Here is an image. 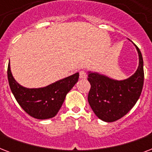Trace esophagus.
Segmentation results:
<instances>
[{
  "mask_svg": "<svg viewBox=\"0 0 152 152\" xmlns=\"http://www.w3.org/2000/svg\"><path fill=\"white\" fill-rule=\"evenodd\" d=\"M87 73L84 71L80 72V79H86L87 78Z\"/></svg>",
  "mask_w": 152,
  "mask_h": 152,
  "instance_id": "34e87169",
  "label": "esophagus"
}]
</instances>
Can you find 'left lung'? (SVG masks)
<instances>
[{
	"instance_id": "1",
	"label": "left lung",
	"mask_w": 152,
	"mask_h": 152,
	"mask_svg": "<svg viewBox=\"0 0 152 152\" xmlns=\"http://www.w3.org/2000/svg\"><path fill=\"white\" fill-rule=\"evenodd\" d=\"M133 45L138 53L139 65L129 78L118 80L97 72L88 71V80L91 83L88 102L95 115L106 122H113L124 117L135 106L141 94L144 61L140 49Z\"/></svg>"
}]
</instances>
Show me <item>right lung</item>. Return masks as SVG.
Here are the masks:
<instances>
[{
    "mask_svg": "<svg viewBox=\"0 0 152 152\" xmlns=\"http://www.w3.org/2000/svg\"><path fill=\"white\" fill-rule=\"evenodd\" d=\"M8 79L11 91L23 110L33 118L44 120L57 115L67 94L77 83L79 72L39 88H27L17 83L8 66Z\"/></svg>",
    "mask_w": 152,
    "mask_h": 152,
    "instance_id": "right-lung-1",
    "label": "right lung"
}]
</instances>
